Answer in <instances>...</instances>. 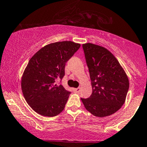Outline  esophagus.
Returning a JSON list of instances; mask_svg holds the SVG:
<instances>
[{
  "label": "esophagus",
  "instance_id": "esophagus-1",
  "mask_svg": "<svg viewBox=\"0 0 147 147\" xmlns=\"http://www.w3.org/2000/svg\"><path fill=\"white\" fill-rule=\"evenodd\" d=\"M74 90L75 92H79L80 90V88H74Z\"/></svg>",
  "mask_w": 147,
  "mask_h": 147
}]
</instances>
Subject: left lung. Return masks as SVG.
Masks as SVG:
<instances>
[{"label": "left lung", "mask_w": 147, "mask_h": 147, "mask_svg": "<svg viewBox=\"0 0 147 147\" xmlns=\"http://www.w3.org/2000/svg\"><path fill=\"white\" fill-rule=\"evenodd\" d=\"M90 74L92 94L81 98L85 107L96 117H107L121 108L129 81L124 69L109 51L93 43L83 44Z\"/></svg>", "instance_id": "obj_1"}]
</instances>
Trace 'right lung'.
Returning <instances> with one entry per match:
<instances>
[{"label":"right lung","instance_id":"add662e5","mask_svg":"<svg viewBox=\"0 0 147 147\" xmlns=\"http://www.w3.org/2000/svg\"><path fill=\"white\" fill-rule=\"evenodd\" d=\"M80 47L72 41L53 42L30 59L22 78V90L27 104L37 113L54 117L64 109L71 92L56 82L64 78L66 63Z\"/></svg>","mask_w":147,"mask_h":147}]
</instances>
